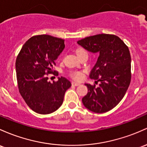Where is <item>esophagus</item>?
Returning <instances> with one entry per match:
<instances>
[{
	"label": "esophagus",
	"mask_w": 147,
	"mask_h": 147,
	"mask_svg": "<svg viewBox=\"0 0 147 147\" xmlns=\"http://www.w3.org/2000/svg\"><path fill=\"white\" fill-rule=\"evenodd\" d=\"M72 86H80V84L77 83V82H72Z\"/></svg>",
	"instance_id": "obj_1"
}]
</instances>
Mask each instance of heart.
Listing matches in <instances>:
<instances>
[{
    "instance_id": "obj_1",
    "label": "heart",
    "mask_w": 147,
    "mask_h": 147,
    "mask_svg": "<svg viewBox=\"0 0 147 147\" xmlns=\"http://www.w3.org/2000/svg\"><path fill=\"white\" fill-rule=\"evenodd\" d=\"M82 51H84V50L83 49H79L77 50V54H79L80 53L82 52ZM70 76L72 77L73 80H81L83 78V73L81 71H72L70 73Z\"/></svg>"
}]
</instances>
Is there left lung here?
Returning a JSON list of instances; mask_svg holds the SVG:
<instances>
[{
  "label": "left lung",
  "instance_id": "1",
  "mask_svg": "<svg viewBox=\"0 0 147 147\" xmlns=\"http://www.w3.org/2000/svg\"><path fill=\"white\" fill-rule=\"evenodd\" d=\"M85 49L99 56L90 73V78L99 82L85 84L88 93L82 98L87 109L104 113L115 107L125 96L131 80V57L129 49L118 36L98 34L77 41Z\"/></svg>",
  "mask_w": 147,
  "mask_h": 147
}]
</instances>
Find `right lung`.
<instances>
[{
    "label": "right lung",
    "mask_w": 147,
    "mask_h": 147,
    "mask_svg": "<svg viewBox=\"0 0 147 147\" xmlns=\"http://www.w3.org/2000/svg\"><path fill=\"white\" fill-rule=\"evenodd\" d=\"M65 48L64 40L49 35L31 37L23 45L16 59V72L19 93L27 105L35 112L47 114L55 112L63 102L71 83L65 77L48 82L59 54Z\"/></svg>",
    "instance_id": "add662e5"
}]
</instances>
